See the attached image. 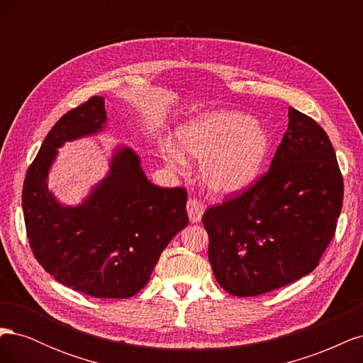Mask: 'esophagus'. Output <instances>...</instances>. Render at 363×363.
Listing matches in <instances>:
<instances>
[{"label": "esophagus", "mask_w": 363, "mask_h": 363, "mask_svg": "<svg viewBox=\"0 0 363 363\" xmlns=\"http://www.w3.org/2000/svg\"><path fill=\"white\" fill-rule=\"evenodd\" d=\"M186 211H188V216L191 223H200L203 213H204V206L199 200L189 199L188 204H186Z\"/></svg>", "instance_id": "34e87169"}]
</instances>
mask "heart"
Returning a JSON list of instances; mask_svg holds the SVG:
<instances>
[{"mask_svg":"<svg viewBox=\"0 0 363 363\" xmlns=\"http://www.w3.org/2000/svg\"><path fill=\"white\" fill-rule=\"evenodd\" d=\"M178 151L163 144L160 155L168 168L184 174V156L201 163V179L215 195H235L255 184L271 151L268 131L256 119L239 112H211L175 131Z\"/></svg>","mask_w":363,"mask_h":363,"instance_id":"b5f03b06","label":"heart"}]
</instances>
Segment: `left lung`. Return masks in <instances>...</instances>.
<instances>
[{"mask_svg":"<svg viewBox=\"0 0 363 363\" xmlns=\"http://www.w3.org/2000/svg\"><path fill=\"white\" fill-rule=\"evenodd\" d=\"M288 118L269 171L203 215L215 279L236 296L279 289L312 272L342 208L344 182L330 139L294 107Z\"/></svg>","mask_w":363,"mask_h":363,"instance_id":"1","label":"left lung"}]
</instances>
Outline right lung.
<instances>
[{"instance_id": "obj_1", "label": "right lung", "mask_w": 363, "mask_h": 363, "mask_svg": "<svg viewBox=\"0 0 363 363\" xmlns=\"http://www.w3.org/2000/svg\"><path fill=\"white\" fill-rule=\"evenodd\" d=\"M107 128L103 96L63 115L27 171L23 208L33 255L48 274L96 298H128L148 283L162 251L189 224L188 192L152 184L130 147L118 145L108 171L77 206L48 189V174L67 142Z\"/></svg>"}]
</instances>
